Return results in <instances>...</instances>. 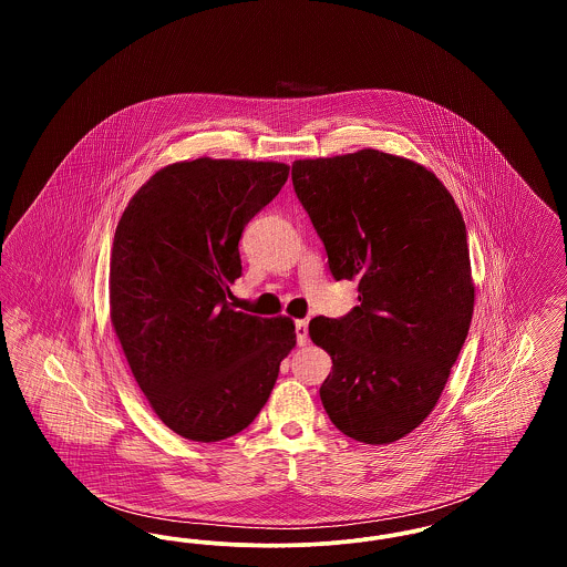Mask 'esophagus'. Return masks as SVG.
I'll return each mask as SVG.
<instances>
[{
  "label": "esophagus",
  "instance_id": "34e87169",
  "mask_svg": "<svg viewBox=\"0 0 567 567\" xmlns=\"http://www.w3.org/2000/svg\"><path fill=\"white\" fill-rule=\"evenodd\" d=\"M296 336L299 347H306V344H308V321H306V319L296 321Z\"/></svg>",
  "mask_w": 567,
  "mask_h": 567
}]
</instances>
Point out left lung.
<instances>
[{
  "label": "left lung",
  "instance_id": "left-lung-1",
  "mask_svg": "<svg viewBox=\"0 0 567 567\" xmlns=\"http://www.w3.org/2000/svg\"><path fill=\"white\" fill-rule=\"evenodd\" d=\"M291 178L333 278L359 282L347 317L308 327L333 361L324 412L357 442L391 444L430 416L467 338L463 216L425 165L374 148L297 159Z\"/></svg>",
  "mask_w": 567,
  "mask_h": 567
}]
</instances>
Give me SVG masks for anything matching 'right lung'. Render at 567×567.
<instances>
[{
    "label": "right lung",
    "mask_w": 567,
    "mask_h": 567,
    "mask_svg": "<svg viewBox=\"0 0 567 567\" xmlns=\"http://www.w3.org/2000/svg\"><path fill=\"white\" fill-rule=\"evenodd\" d=\"M289 165L210 159L165 165L130 199L110 257V321L137 386L169 430L218 442L248 427L296 347L289 317L236 312L246 223Z\"/></svg>",
    "instance_id": "1"
}]
</instances>
